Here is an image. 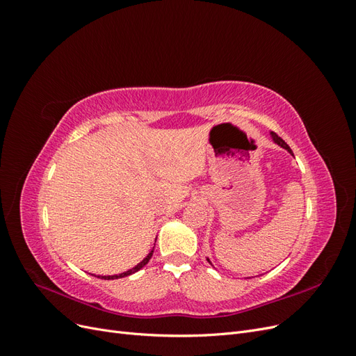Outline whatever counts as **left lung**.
I'll return each instance as SVG.
<instances>
[{
  "label": "left lung",
  "instance_id": "8db88e82",
  "mask_svg": "<svg viewBox=\"0 0 356 356\" xmlns=\"http://www.w3.org/2000/svg\"><path fill=\"white\" fill-rule=\"evenodd\" d=\"M270 138H272V141H273V144H276V145H279V147H281V148H284V149H286V152L291 154V156H294L293 154V152H291V148L288 147V144L284 141V139L282 138H279L276 134H273V132H270ZM207 260H208V263L209 264H212L211 263V260H209V258L207 257Z\"/></svg>",
  "mask_w": 356,
  "mask_h": 356
}]
</instances>
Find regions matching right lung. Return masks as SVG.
<instances>
[{
    "label": "right lung",
    "instance_id": "1",
    "mask_svg": "<svg viewBox=\"0 0 356 356\" xmlns=\"http://www.w3.org/2000/svg\"><path fill=\"white\" fill-rule=\"evenodd\" d=\"M156 245V243H154ZM153 252H154V248H153V250L152 251H149L148 254H147V257L144 258V260L141 261V263H138L135 267H132V268H129V270H126V272H123V273H118V275H111V276H96V277H101V279H108V281H110V279H118V277H126V276H129V275H134L135 272H138V270H141V268L149 261V258H152L153 257Z\"/></svg>",
    "mask_w": 356,
    "mask_h": 356
}]
</instances>
